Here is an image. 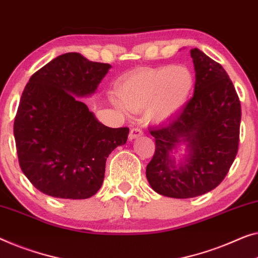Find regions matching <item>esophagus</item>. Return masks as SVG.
Returning <instances> with one entry per match:
<instances>
[{
  "label": "esophagus",
  "instance_id": "esophagus-1",
  "mask_svg": "<svg viewBox=\"0 0 258 258\" xmlns=\"http://www.w3.org/2000/svg\"><path fill=\"white\" fill-rule=\"evenodd\" d=\"M142 135H143V132H142L140 128H132V129H130V133H129V140L133 141V140H135V138L140 137Z\"/></svg>",
  "mask_w": 258,
  "mask_h": 258
}]
</instances>
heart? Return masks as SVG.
Segmentation results:
<instances>
[{
    "label": "heart",
    "instance_id": "heart-1",
    "mask_svg": "<svg viewBox=\"0 0 258 258\" xmlns=\"http://www.w3.org/2000/svg\"><path fill=\"white\" fill-rule=\"evenodd\" d=\"M194 85L185 66H160L132 74L117 87L123 107L138 111L149 107V117L162 121L172 116L187 101Z\"/></svg>",
    "mask_w": 258,
    "mask_h": 258
}]
</instances>
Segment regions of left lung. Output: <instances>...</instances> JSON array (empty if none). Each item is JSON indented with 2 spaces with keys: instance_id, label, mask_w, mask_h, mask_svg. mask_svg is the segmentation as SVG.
<instances>
[{
  "instance_id": "1",
  "label": "left lung",
  "mask_w": 258,
  "mask_h": 258,
  "mask_svg": "<svg viewBox=\"0 0 258 258\" xmlns=\"http://www.w3.org/2000/svg\"><path fill=\"white\" fill-rule=\"evenodd\" d=\"M196 71L193 98L169 122L152 126L155 155L147 179L162 196L187 199L214 189L228 173L238 150L241 103L225 69L199 48H192ZM186 145L175 164L178 145Z\"/></svg>"
}]
</instances>
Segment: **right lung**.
<instances>
[{"instance_id": "1", "label": "right lung", "mask_w": 258, "mask_h": 258, "mask_svg": "<svg viewBox=\"0 0 258 258\" xmlns=\"http://www.w3.org/2000/svg\"><path fill=\"white\" fill-rule=\"evenodd\" d=\"M77 52L54 58L30 78L16 117L18 162L40 192L87 199L101 187L106 160L129 128H109L78 98L92 95L110 69Z\"/></svg>"}]
</instances>
